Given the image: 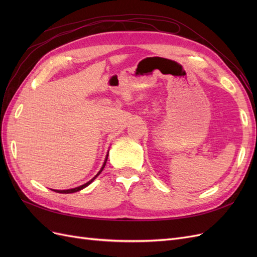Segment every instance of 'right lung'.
<instances>
[{
  "label": "right lung",
  "mask_w": 257,
  "mask_h": 257,
  "mask_svg": "<svg viewBox=\"0 0 257 257\" xmlns=\"http://www.w3.org/2000/svg\"><path fill=\"white\" fill-rule=\"evenodd\" d=\"M107 159H108V153H107V155H106V159H105V162H104V164H103V166H102V168H100V170L99 172L96 174V176L95 177H93L90 181H88L87 183H84V184H82V185H80V186H77V188H75V189H69V190H52V191H54V192H57V193H62V194H69V193H75V192H78V191H80V190H82V189H84V188H87V186L89 185V184H91L93 181L95 180V178L102 173V170L104 169V167H105V165H106V162H107Z\"/></svg>",
  "instance_id": "obj_1"
}]
</instances>
